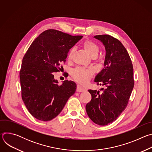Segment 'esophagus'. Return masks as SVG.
<instances>
[{
    "label": "esophagus",
    "mask_w": 152,
    "mask_h": 152,
    "mask_svg": "<svg viewBox=\"0 0 152 152\" xmlns=\"http://www.w3.org/2000/svg\"><path fill=\"white\" fill-rule=\"evenodd\" d=\"M76 91H77V92H83V91H85V89H84V88L83 87V86H82L81 85H77Z\"/></svg>",
    "instance_id": "1"
}]
</instances>
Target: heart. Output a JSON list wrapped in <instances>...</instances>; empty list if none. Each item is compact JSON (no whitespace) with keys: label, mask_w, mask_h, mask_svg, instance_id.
<instances>
[{"label":"heart","mask_w":152,"mask_h":152,"mask_svg":"<svg viewBox=\"0 0 152 152\" xmlns=\"http://www.w3.org/2000/svg\"><path fill=\"white\" fill-rule=\"evenodd\" d=\"M83 46L86 52L91 57L97 55L99 52V46L95 42L91 41H86L83 43ZM73 52L74 50L73 49L69 51L67 56L69 60L72 59ZM93 73V70L91 69H85L82 67H77L73 71L72 75L75 80L81 83H84L88 81Z\"/></svg>","instance_id":"1"}]
</instances>
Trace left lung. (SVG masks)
<instances>
[{
  "mask_svg": "<svg viewBox=\"0 0 152 152\" xmlns=\"http://www.w3.org/2000/svg\"><path fill=\"white\" fill-rule=\"evenodd\" d=\"M105 48L104 69L94 82L104 88L89 90L91 101L86 105L89 118L100 126L115 121L126 108L134 86V69L130 56L122 43L109 35L94 37Z\"/></svg>",
  "mask_w": 152,
  "mask_h": 152,
  "instance_id": "left-lung-1",
  "label": "left lung"
}]
</instances>
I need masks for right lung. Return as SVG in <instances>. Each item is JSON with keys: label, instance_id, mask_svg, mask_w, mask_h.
Listing matches in <instances>:
<instances>
[{"label": "right lung", "instance_id": "add662e5", "mask_svg": "<svg viewBox=\"0 0 152 152\" xmlns=\"http://www.w3.org/2000/svg\"><path fill=\"white\" fill-rule=\"evenodd\" d=\"M82 36H72L55 29L42 32L25 55L20 72L21 97L30 114L48 121L62 111L76 90V83L55 79L60 64L66 61L70 49Z\"/></svg>", "mask_w": 152, "mask_h": 152}]
</instances>
